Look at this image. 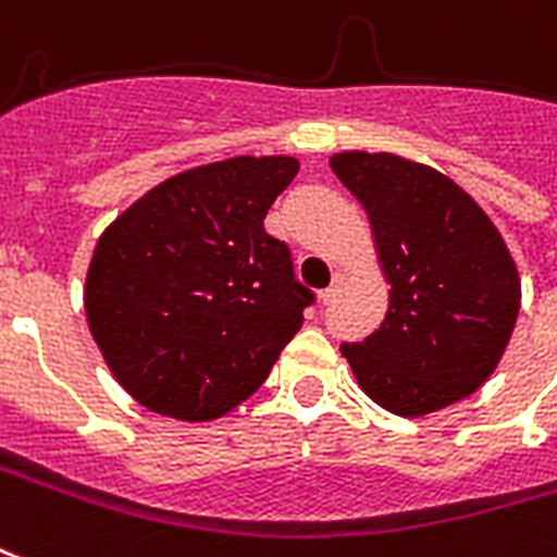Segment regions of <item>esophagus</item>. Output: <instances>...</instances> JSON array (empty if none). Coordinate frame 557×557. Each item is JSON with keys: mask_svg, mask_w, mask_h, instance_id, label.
<instances>
[{"mask_svg": "<svg viewBox=\"0 0 557 557\" xmlns=\"http://www.w3.org/2000/svg\"><path fill=\"white\" fill-rule=\"evenodd\" d=\"M339 283H342V277H336V280H333L331 289H321V292H319V300H321V304H327V300H331L333 295H336V286H339Z\"/></svg>", "mask_w": 557, "mask_h": 557, "instance_id": "esophagus-1", "label": "esophagus"}]
</instances>
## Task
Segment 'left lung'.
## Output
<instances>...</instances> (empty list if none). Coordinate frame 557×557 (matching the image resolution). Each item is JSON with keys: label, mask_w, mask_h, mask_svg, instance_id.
<instances>
[{"label": "left lung", "mask_w": 557, "mask_h": 557, "mask_svg": "<svg viewBox=\"0 0 557 557\" xmlns=\"http://www.w3.org/2000/svg\"><path fill=\"white\" fill-rule=\"evenodd\" d=\"M331 168L366 209L389 283L381 327L342 345L360 389L405 419L463 401L496 372L520 315V271L498 226L431 164L345 150Z\"/></svg>", "instance_id": "left-lung-1"}]
</instances>
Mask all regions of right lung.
I'll return each instance as SVG.
<instances>
[{
    "label": "right lung",
    "instance_id": "obj_1",
    "mask_svg": "<svg viewBox=\"0 0 557 557\" xmlns=\"http://www.w3.org/2000/svg\"><path fill=\"white\" fill-rule=\"evenodd\" d=\"M292 156H233L164 180L123 209L90 257L85 315L114 381L141 407L212 422L265 383L312 295L268 209Z\"/></svg>",
    "mask_w": 557,
    "mask_h": 557
}]
</instances>
